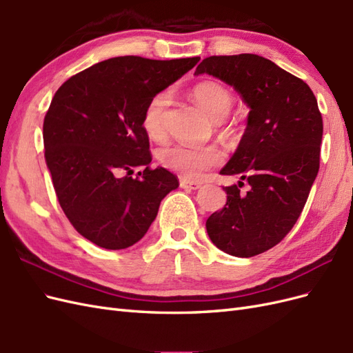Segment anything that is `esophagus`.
<instances>
[{
    "mask_svg": "<svg viewBox=\"0 0 353 353\" xmlns=\"http://www.w3.org/2000/svg\"><path fill=\"white\" fill-rule=\"evenodd\" d=\"M179 185L181 188H185V190H199L201 187V184L197 183V181H190V179H181Z\"/></svg>",
    "mask_w": 353,
    "mask_h": 353,
    "instance_id": "1",
    "label": "esophagus"
}]
</instances>
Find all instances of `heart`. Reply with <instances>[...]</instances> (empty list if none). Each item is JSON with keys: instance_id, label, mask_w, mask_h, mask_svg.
<instances>
[{"instance_id": "b5f03b06", "label": "heart", "mask_w": 353, "mask_h": 353, "mask_svg": "<svg viewBox=\"0 0 353 353\" xmlns=\"http://www.w3.org/2000/svg\"><path fill=\"white\" fill-rule=\"evenodd\" d=\"M199 108L213 122H222L230 114L234 105V95L223 85L206 81L200 82L191 91ZM170 101L169 91L157 92L147 103L143 113V128L152 140H160L165 135V117ZM159 159L165 168L184 176L185 179H197L208 169L222 163L223 154L213 145H168L159 152Z\"/></svg>"}]
</instances>
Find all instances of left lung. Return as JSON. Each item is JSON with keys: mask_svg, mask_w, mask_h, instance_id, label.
I'll list each match as a JSON object with an SVG mask.
<instances>
[{"mask_svg": "<svg viewBox=\"0 0 353 353\" xmlns=\"http://www.w3.org/2000/svg\"><path fill=\"white\" fill-rule=\"evenodd\" d=\"M203 73L231 85L250 109L237 150L221 169L241 181L223 188L227 205L206 230L222 252L252 258L279 244L301 216L319 169L323 117L307 83L265 57L212 56L194 72Z\"/></svg>", "mask_w": 353, "mask_h": 353, "instance_id": "obj_1", "label": "left lung"}]
</instances>
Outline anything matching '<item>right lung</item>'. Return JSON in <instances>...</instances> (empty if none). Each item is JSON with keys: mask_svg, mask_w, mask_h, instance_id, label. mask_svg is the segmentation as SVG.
Instances as JSON below:
<instances>
[{"mask_svg": "<svg viewBox=\"0 0 353 353\" xmlns=\"http://www.w3.org/2000/svg\"><path fill=\"white\" fill-rule=\"evenodd\" d=\"M199 60L114 57L77 73L54 94L42 134L47 168L65 215L100 248L121 250L140 241L160 201L178 188L168 169L148 166L143 113ZM137 165L145 170L132 179Z\"/></svg>", "mask_w": 353, "mask_h": 353, "instance_id": "add662e5", "label": "right lung"}]
</instances>
